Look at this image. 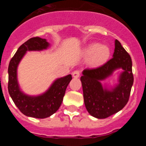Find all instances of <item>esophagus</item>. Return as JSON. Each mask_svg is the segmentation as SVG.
Wrapping results in <instances>:
<instances>
[{"mask_svg":"<svg viewBox=\"0 0 146 146\" xmlns=\"http://www.w3.org/2000/svg\"><path fill=\"white\" fill-rule=\"evenodd\" d=\"M80 72L78 70H76L74 71V72H72V76L74 78H78L80 77Z\"/></svg>","mask_w":146,"mask_h":146,"instance_id":"esophagus-1","label":"esophagus"}]
</instances>
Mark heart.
<instances>
[{
    "instance_id": "heart-1",
    "label": "heart",
    "mask_w": 146,
    "mask_h": 146,
    "mask_svg": "<svg viewBox=\"0 0 146 146\" xmlns=\"http://www.w3.org/2000/svg\"><path fill=\"white\" fill-rule=\"evenodd\" d=\"M110 55V50L107 45L93 43L88 45L83 50V56L88 58V64L96 66L106 62Z\"/></svg>"
}]
</instances>
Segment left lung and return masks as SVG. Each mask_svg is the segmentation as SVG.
<instances>
[{"label": "left lung", "instance_id": "8db88e82", "mask_svg": "<svg viewBox=\"0 0 146 146\" xmlns=\"http://www.w3.org/2000/svg\"><path fill=\"white\" fill-rule=\"evenodd\" d=\"M120 68L123 72L119 77L118 84L110 88L103 86L101 81ZM80 80L89 114L99 119L108 118L123 109L129 101L134 82L131 57L115 39L113 58L98 68L84 69Z\"/></svg>", "mask_w": 146, "mask_h": 146}]
</instances>
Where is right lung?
Masks as SVG:
<instances>
[{"instance_id": "right-lung-1", "label": "right lung", "mask_w": 146, "mask_h": 146, "mask_svg": "<svg viewBox=\"0 0 146 146\" xmlns=\"http://www.w3.org/2000/svg\"><path fill=\"white\" fill-rule=\"evenodd\" d=\"M50 47L45 38L33 37L18 48L11 59L8 69L9 93L15 105L28 117L45 118L57 111L63 102L66 89L72 80L71 74L55 80L50 87L38 96H30L21 91L17 80V67L27 51H42Z\"/></svg>"}]
</instances>
